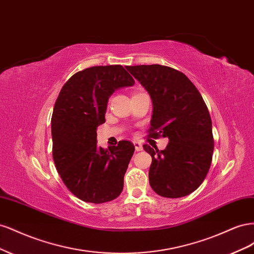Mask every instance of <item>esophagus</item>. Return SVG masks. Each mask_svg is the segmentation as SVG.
Instances as JSON below:
<instances>
[{
  "instance_id": "obj_1",
  "label": "esophagus",
  "mask_w": 254,
  "mask_h": 254,
  "mask_svg": "<svg viewBox=\"0 0 254 254\" xmlns=\"http://www.w3.org/2000/svg\"><path fill=\"white\" fill-rule=\"evenodd\" d=\"M133 145H134V148L136 151L143 150V145L140 142H133Z\"/></svg>"
}]
</instances>
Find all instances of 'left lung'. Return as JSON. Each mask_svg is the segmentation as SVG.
Returning a JSON list of instances; mask_svg holds the SVG:
<instances>
[{
  "label": "left lung",
  "instance_id": "left-lung-1",
  "mask_svg": "<svg viewBox=\"0 0 254 254\" xmlns=\"http://www.w3.org/2000/svg\"><path fill=\"white\" fill-rule=\"evenodd\" d=\"M127 70L148 92L152 102L149 135L168 137L164 150L143 148L151 156L149 184L166 198H180L203 182L214 150L212 121L201 94L186 75L151 64Z\"/></svg>",
  "mask_w": 254,
  "mask_h": 254
}]
</instances>
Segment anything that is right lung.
I'll return each instance as SVG.
<instances>
[{"label": "right lung", "mask_w": 254, "mask_h": 254, "mask_svg": "<svg viewBox=\"0 0 254 254\" xmlns=\"http://www.w3.org/2000/svg\"><path fill=\"white\" fill-rule=\"evenodd\" d=\"M133 84L122 65H98L75 73L58 95L51 121L53 159L65 187L82 201L108 202L124 188L134 146L120 141L104 149L96 144V129L113 92Z\"/></svg>", "instance_id": "obj_1"}]
</instances>
